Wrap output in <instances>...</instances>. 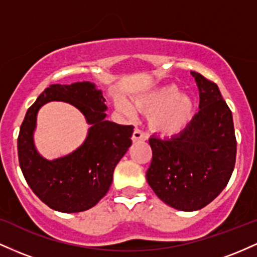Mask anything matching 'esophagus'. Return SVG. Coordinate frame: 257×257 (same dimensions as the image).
Instances as JSON below:
<instances>
[{"mask_svg":"<svg viewBox=\"0 0 257 257\" xmlns=\"http://www.w3.org/2000/svg\"><path fill=\"white\" fill-rule=\"evenodd\" d=\"M147 139V135L144 132H141L140 129H135L134 133H133L132 140L134 143H138V141H145Z\"/></svg>","mask_w":257,"mask_h":257,"instance_id":"esophagus-1","label":"esophagus"}]
</instances>
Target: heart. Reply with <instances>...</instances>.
Wrapping results in <instances>:
<instances>
[{
    "mask_svg": "<svg viewBox=\"0 0 257 257\" xmlns=\"http://www.w3.org/2000/svg\"><path fill=\"white\" fill-rule=\"evenodd\" d=\"M116 107L125 116L133 117L135 108L124 98L116 99ZM135 107L150 112V124L156 132L174 135L182 132L192 122L196 105L192 98L181 94L178 85H162L134 100Z\"/></svg>",
    "mask_w": 257,
    "mask_h": 257,
    "instance_id": "b5f03b06",
    "label": "heart"
}]
</instances>
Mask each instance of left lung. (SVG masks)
<instances>
[{
    "label": "left lung",
    "mask_w": 257,
    "mask_h": 257,
    "mask_svg": "<svg viewBox=\"0 0 257 257\" xmlns=\"http://www.w3.org/2000/svg\"><path fill=\"white\" fill-rule=\"evenodd\" d=\"M199 90V111L178 135L150 138L152 162L146 180L161 200L194 211L213 202L229 181L237 141L232 112L219 87L191 71Z\"/></svg>",
    "instance_id": "1"
}]
</instances>
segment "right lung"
<instances>
[{"label": "right lung", "instance_id": "obj_1", "mask_svg": "<svg viewBox=\"0 0 257 257\" xmlns=\"http://www.w3.org/2000/svg\"><path fill=\"white\" fill-rule=\"evenodd\" d=\"M64 101L78 108L91 126L75 152L49 161L34 146L37 113L47 102ZM102 91L91 82L52 84L25 114L18 137V157L23 175L44 204L61 213L93 208L107 193L113 170L132 145L133 125L106 120Z\"/></svg>", "mask_w": 257, "mask_h": 257}]
</instances>
